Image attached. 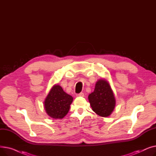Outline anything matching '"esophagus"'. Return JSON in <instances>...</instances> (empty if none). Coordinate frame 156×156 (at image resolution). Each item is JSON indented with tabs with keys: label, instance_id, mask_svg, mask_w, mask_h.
<instances>
[{
	"label": "esophagus",
	"instance_id": "esophagus-1",
	"mask_svg": "<svg viewBox=\"0 0 156 156\" xmlns=\"http://www.w3.org/2000/svg\"><path fill=\"white\" fill-rule=\"evenodd\" d=\"M85 96L83 93H80L78 94H76V97H83Z\"/></svg>",
	"mask_w": 156,
	"mask_h": 156
}]
</instances>
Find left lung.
Returning <instances> with one entry per match:
<instances>
[{
    "label": "left lung",
    "mask_w": 156,
    "mask_h": 156,
    "mask_svg": "<svg viewBox=\"0 0 156 156\" xmlns=\"http://www.w3.org/2000/svg\"><path fill=\"white\" fill-rule=\"evenodd\" d=\"M92 110L99 116H110L116 105V99L108 81L102 78L98 80L94 91L88 97Z\"/></svg>",
    "instance_id": "8db88e82"
}]
</instances>
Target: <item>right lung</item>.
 <instances>
[{
    "label": "right lung",
    "instance_id": "right-lung-1",
    "mask_svg": "<svg viewBox=\"0 0 156 156\" xmlns=\"http://www.w3.org/2000/svg\"><path fill=\"white\" fill-rule=\"evenodd\" d=\"M73 98L66 93L59 85H54L44 101L47 115L53 119H62L69 112Z\"/></svg>",
    "mask_w": 156,
    "mask_h": 156
}]
</instances>
